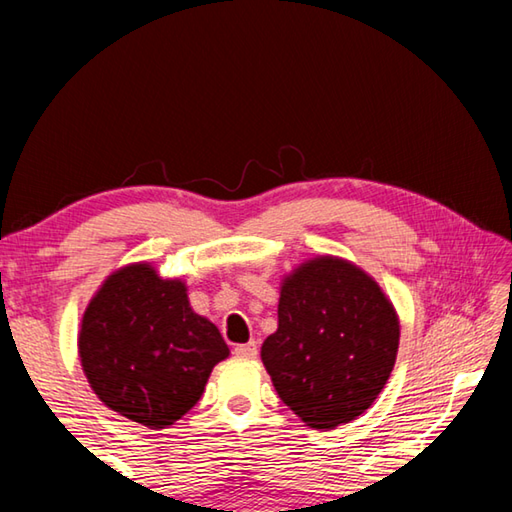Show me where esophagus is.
Segmentation results:
<instances>
[{"mask_svg": "<svg viewBox=\"0 0 512 512\" xmlns=\"http://www.w3.org/2000/svg\"><path fill=\"white\" fill-rule=\"evenodd\" d=\"M235 354L239 359H255L257 357V343L250 341V343H244V345H237Z\"/></svg>", "mask_w": 512, "mask_h": 512, "instance_id": "34e87169", "label": "esophagus"}]
</instances>
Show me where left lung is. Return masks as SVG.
<instances>
[{
  "label": "left lung",
  "instance_id": "1",
  "mask_svg": "<svg viewBox=\"0 0 512 512\" xmlns=\"http://www.w3.org/2000/svg\"><path fill=\"white\" fill-rule=\"evenodd\" d=\"M397 348L400 318L375 277L348 259L318 255L284 275L262 361L280 400L307 427L327 431L370 409Z\"/></svg>",
  "mask_w": 512,
  "mask_h": 512
}]
</instances>
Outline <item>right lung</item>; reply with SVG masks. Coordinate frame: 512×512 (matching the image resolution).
I'll return each mask as SVG.
<instances>
[{
	"label": "right lung",
	"instance_id": "obj_1",
	"mask_svg": "<svg viewBox=\"0 0 512 512\" xmlns=\"http://www.w3.org/2000/svg\"><path fill=\"white\" fill-rule=\"evenodd\" d=\"M228 345L189 305L180 277L149 262L112 271L85 307L79 357L99 400L149 429H167L201 400Z\"/></svg>",
	"mask_w": 512,
	"mask_h": 512
}]
</instances>
